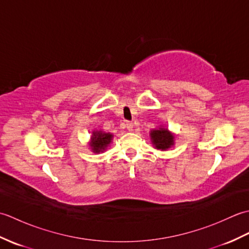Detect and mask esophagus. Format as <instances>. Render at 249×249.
<instances>
[{"mask_svg":"<svg viewBox=\"0 0 249 249\" xmlns=\"http://www.w3.org/2000/svg\"><path fill=\"white\" fill-rule=\"evenodd\" d=\"M126 128H127L129 131L134 130V124L131 122H126Z\"/></svg>","mask_w":249,"mask_h":249,"instance_id":"1","label":"esophagus"}]
</instances>
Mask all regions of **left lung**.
Here are the masks:
<instances>
[{"label": "left lung", "instance_id": "8db88e82", "mask_svg": "<svg viewBox=\"0 0 249 249\" xmlns=\"http://www.w3.org/2000/svg\"><path fill=\"white\" fill-rule=\"evenodd\" d=\"M151 139L156 149L165 151L173 145L174 137L172 134L169 133L168 129L160 128L151 131Z\"/></svg>", "mask_w": 249, "mask_h": 249}]
</instances>
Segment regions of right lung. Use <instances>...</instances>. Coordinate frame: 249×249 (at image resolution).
<instances>
[{
    "mask_svg": "<svg viewBox=\"0 0 249 249\" xmlns=\"http://www.w3.org/2000/svg\"><path fill=\"white\" fill-rule=\"evenodd\" d=\"M112 137L113 136L109 133H102V131H95V133H93L91 143H89L93 152H103L107 147V145L110 144Z\"/></svg>",
    "mask_w": 249,
    "mask_h": 249,
    "instance_id": "add662e5",
    "label": "right lung"
}]
</instances>
